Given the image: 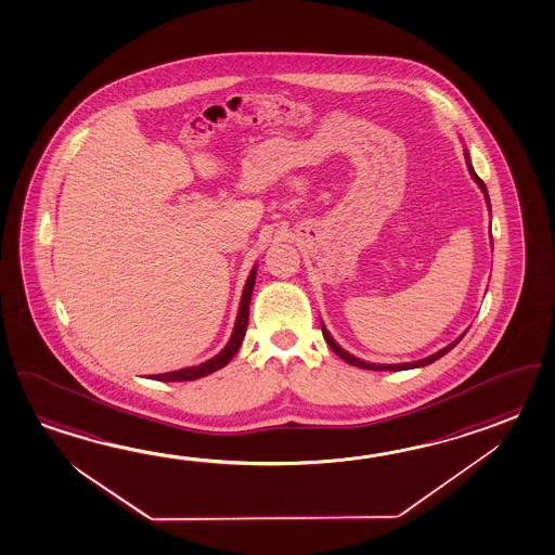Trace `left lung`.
Wrapping results in <instances>:
<instances>
[{
    "label": "left lung",
    "instance_id": "left-lung-1",
    "mask_svg": "<svg viewBox=\"0 0 555 555\" xmlns=\"http://www.w3.org/2000/svg\"><path fill=\"white\" fill-rule=\"evenodd\" d=\"M465 162H467L468 167V173H470V177L475 179V183H477L478 189L482 191V195H485V201H487V205H489L490 208V198H489V191H487V185L480 181V177H478L477 173H475V169H473V164H470V155H468L467 150H465ZM321 331H323V337H325L326 343H328V347L333 348V352L335 354H338L340 359L345 360V362H348V364H352V366H359V369H366V370H390V372H398V370H410V369H422V366H427V364H431V362H435V360L441 359L443 354H447L451 348L456 347L459 345V340L461 338L465 337V333L461 335V337L455 338L451 345H447L446 348H441V350H437L435 354H431V357H427V359L422 360H415V362H402V364H374V362H366V360H360L354 357V354H350V352H347L345 348L340 347L338 345L337 340L335 338L331 337V333L326 331V326L321 323Z\"/></svg>",
    "mask_w": 555,
    "mask_h": 555
}]
</instances>
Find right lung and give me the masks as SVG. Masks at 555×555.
I'll return each instance as SVG.
<instances>
[{"label":"right lung","mask_w":555,"mask_h":555,"mask_svg":"<svg viewBox=\"0 0 555 555\" xmlns=\"http://www.w3.org/2000/svg\"><path fill=\"white\" fill-rule=\"evenodd\" d=\"M256 273H258V266L251 268L250 275L246 280L244 285V292H242V299H240L238 315H236V323L232 328V335L230 340L227 343V347L222 348L218 352L217 357L198 364V366H189V369L175 370V372H165V374H153V380L162 382H186L196 380V378H203L208 376L217 370L224 369L229 364L230 360L234 359V354L238 352L240 345L244 340L246 335V326H248V315H250V299L251 292H254V283H256Z\"/></svg>","instance_id":"1"}]
</instances>
